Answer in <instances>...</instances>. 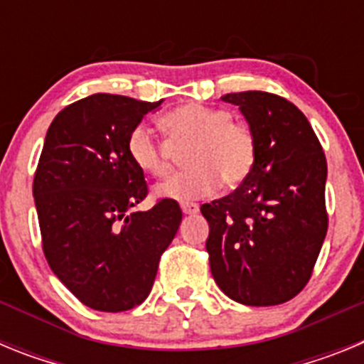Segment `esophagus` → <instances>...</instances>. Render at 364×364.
Segmentation results:
<instances>
[{"instance_id": "esophagus-1", "label": "esophagus", "mask_w": 364, "mask_h": 364, "mask_svg": "<svg viewBox=\"0 0 364 364\" xmlns=\"http://www.w3.org/2000/svg\"><path fill=\"white\" fill-rule=\"evenodd\" d=\"M182 211H184V215H197L198 204H193V202H189V204H182Z\"/></svg>"}]
</instances>
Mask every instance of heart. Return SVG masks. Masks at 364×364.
Instances as JSON below:
<instances>
[{
  "mask_svg": "<svg viewBox=\"0 0 364 364\" xmlns=\"http://www.w3.org/2000/svg\"><path fill=\"white\" fill-rule=\"evenodd\" d=\"M164 125L175 140L191 142L186 151L184 171L175 173L154 188V195L176 202L211 197L220 180L237 188L255 164V136L244 124L233 122L224 109L202 104H184L164 117ZM127 154L138 169L153 176L169 171L162 144L147 125H136L127 136Z\"/></svg>",
  "mask_w": 364,
  "mask_h": 364,
  "instance_id": "heart-1",
  "label": "heart"
}]
</instances>
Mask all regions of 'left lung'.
Masks as SVG:
<instances>
[{"label":"left lung","mask_w":364,"mask_h":364,"mask_svg":"<svg viewBox=\"0 0 364 364\" xmlns=\"http://www.w3.org/2000/svg\"><path fill=\"white\" fill-rule=\"evenodd\" d=\"M255 136V164L228 197L202 204L215 282L233 301L273 306L310 281L328 230L326 159L306 117L264 91L231 92Z\"/></svg>","instance_id":"obj_1"}]
</instances>
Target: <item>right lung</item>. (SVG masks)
Wrapping results in <instances>:
<instances>
[{"instance_id":"add662e5","label":"right lung","mask_w":364,"mask_h":364,"mask_svg":"<svg viewBox=\"0 0 364 364\" xmlns=\"http://www.w3.org/2000/svg\"><path fill=\"white\" fill-rule=\"evenodd\" d=\"M160 104L98 92L58 112L45 136L32 184L45 259L92 310L142 304L182 220L169 198L133 211L147 184L127 136Z\"/></svg>"}]
</instances>
